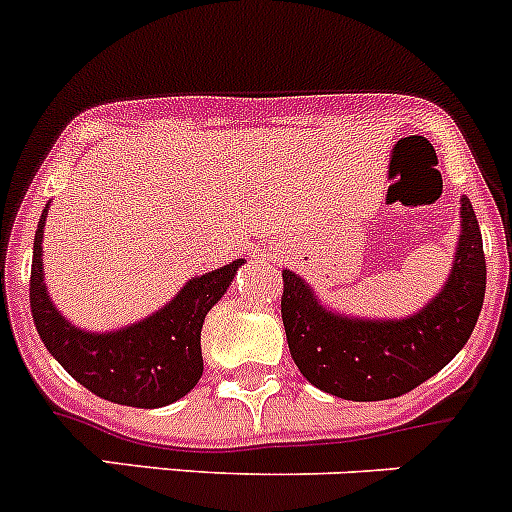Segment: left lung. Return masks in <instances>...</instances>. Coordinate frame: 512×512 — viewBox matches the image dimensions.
<instances>
[{
  "label": "left lung",
  "instance_id": "obj_1",
  "mask_svg": "<svg viewBox=\"0 0 512 512\" xmlns=\"http://www.w3.org/2000/svg\"><path fill=\"white\" fill-rule=\"evenodd\" d=\"M485 299L483 233L460 198V236L442 289L402 319L332 309L296 271L284 269L286 342L306 382L352 402H379L435 377L470 339Z\"/></svg>",
  "mask_w": 512,
  "mask_h": 512
}]
</instances>
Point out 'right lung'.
Listing matches in <instances>:
<instances>
[{
  "label": "right lung",
  "mask_w": 512,
  "mask_h": 512,
  "mask_svg": "<svg viewBox=\"0 0 512 512\" xmlns=\"http://www.w3.org/2000/svg\"><path fill=\"white\" fill-rule=\"evenodd\" d=\"M50 203L34 231L29 276V306L47 352L82 387L115 405L155 410L186 397L203 374V319L221 301L246 259L193 276L168 304L140 321L107 332H90L72 324L52 304L47 291L42 238Z\"/></svg>",
  "instance_id": "add662e5"
}]
</instances>
